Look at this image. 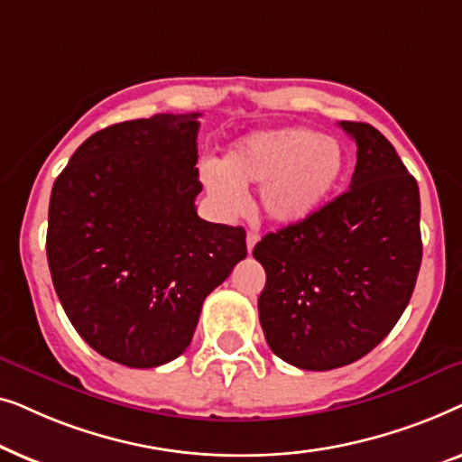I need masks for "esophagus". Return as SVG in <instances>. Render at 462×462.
Listing matches in <instances>:
<instances>
[{"label":"esophagus","mask_w":462,"mask_h":462,"mask_svg":"<svg viewBox=\"0 0 462 462\" xmlns=\"http://www.w3.org/2000/svg\"><path fill=\"white\" fill-rule=\"evenodd\" d=\"M258 242V233L256 231H248V236H245V245H248V252H252Z\"/></svg>","instance_id":"obj_1"}]
</instances>
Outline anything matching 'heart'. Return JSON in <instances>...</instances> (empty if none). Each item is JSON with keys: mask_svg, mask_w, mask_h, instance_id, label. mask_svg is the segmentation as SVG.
<instances>
[{"mask_svg": "<svg viewBox=\"0 0 462 462\" xmlns=\"http://www.w3.org/2000/svg\"><path fill=\"white\" fill-rule=\"evenodd\" d=\"M346 170L345 147L309 128L252 132L206 163L201 180L226 214L244 206V189H258V208L275 225H299L330 199Z\"/></svg>", "mask_w": 462, "mask_h": 462, "instance_id": "heart-1", "label": "heart"}]
</instances>
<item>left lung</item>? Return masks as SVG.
Listing matches in <instances>:
<instances>
[{
	"instance_id": "obj_1",
	"label": "left lung",
	"mask_w": 462,
	"mask_h": 462,
	"mask_svg": "<svg viewBox=\"0 0 462 462\" xmlns=\"http://www.w3.org/2000/svg\"><path fill=\"white\" fill-rule=\"evenodd\" d=\"M338 125L357 144L349 191L252 252L267 273L264 338L302 370L340 368L374 349L408 307L422 261L414 176L370 124Z\"/></svg>"
}]
</instances>
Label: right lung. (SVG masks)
<instances>
[{
  "instance_id": "1",
  "label": "right lung",
  "mask_w": 462,
  "mask_h": 462,
  "mask_svg": "<svg viewBox=\"0 0 462 462\" xmlns=\"http://www.w3.org/2000/svg\"><path fill=\"white\" fill-rule=\"evenodd\" d=\"M199 113L97 132L52 187L46 252L69 321L100 356L155 368L191 343L201 305L244 261L242 226L198 217Z\"/></svg>"
}]
</instances>
